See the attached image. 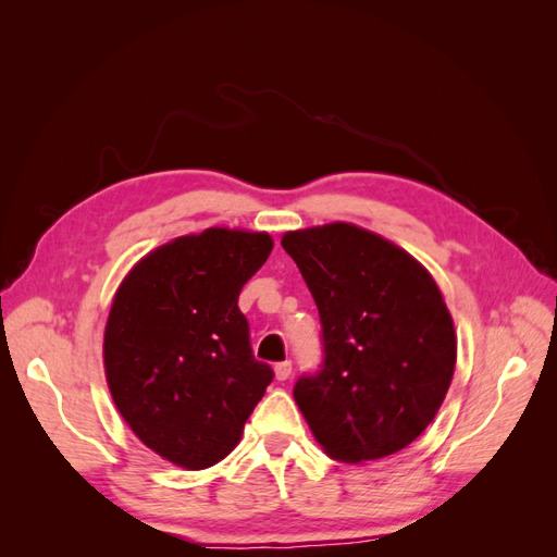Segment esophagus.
<instances>
[{
  "mask_svg": "<svg viewBox=\"0 0 557 557\" xmlns=\"http://www.w3.org/2000/svg\"><path fill=\"white\" fill-rule=\"evenodd\" d=\"M274 374H276L278 381H285V379H288V376L293 374V362H290V360L278 362V364L274 367Z\"/></svg>",
  "mask_w": 557,
  "mask_h": 557,
  "instance_id": "34e87169",
  "label": "esophagus"
}]
</instances>
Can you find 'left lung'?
I'll return each instance as SVG.
<instances>
[{"mask_svg": "<svg viewBox=\"0 0 557 557\" xmlns=\"http://www.w3.org/2000/svg\"><path fill=\"white\" fill-rule=\"evenodd\" d=\"M323 325V364L295 383L315 442L339 462L393 455L440 411L458 339L428 269L350 223L285 232Z\"/></svg>", "mask_w": 557, "mask_h": 557, "instance_id": "obj_1", "label": "left lung"}]
</instances>
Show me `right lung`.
Masks as SVG:
<instances>
[{"label":"right lung","mask_w":557,"mask_h":557,"mask_svg":"<svg viewBox=\"0 0 557 557\" xmlns=\"http://www.w3.org/2000/svg\"><path fill=\"white\" fill-rule=\"evenodd\" d=\"M267 232L209 227L156 248L117 288L104 372L125 423L160 458L207 469L239 444L272 383L239 311L244 283L272 252Z\"/></svg>","instance_id":"add662e5"}]
</instances>
